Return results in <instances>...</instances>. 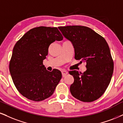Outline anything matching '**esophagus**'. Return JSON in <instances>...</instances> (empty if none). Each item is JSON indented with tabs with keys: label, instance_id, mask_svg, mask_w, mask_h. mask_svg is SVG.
<instances>
[{
	"label": "esophagus",
	"instance_id": "1",
	"mask_svg": "<svg viewBox=\"0 0 123 123\" xmlns=\"http://www.w3.org/2000/svg\"><path fill=\"white\" fill-rule=\"evenodd\" d=\"M62 76H63V77H64L65 76L67 75V74H68V72L65 70H63L62 71Z\"/></svg>",
	"mask_w": 123,
	"mask_h": 123
}]
</instances>
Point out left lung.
I'll return each instance as SVG.
<instances>
[{
    "label": "left lung",
    "mask_w": 123,
    "mask_h": 123,
    "mask_svg": "<svg viewBox=\"0 0 123 123\" xmlns=\"http://www.w3.org/2000/svg\"><path fill=\"white\" fill-rule=\"evenodd\" d=\"M63 35L72 43L75 58L86 62L84 73L69 71L74 78L70 92L74 98L91 102L103 95L113 72V62L108 43L91 28L81 25L59 27Z\"/></svg>",
    "instance_id": "1"
}]
</instances>
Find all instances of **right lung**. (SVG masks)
I'll list each match as a JSON object with an SVG mask.
<instances>
[{"label": "right lung", "instance_id": "1", "mask_svg": "<svg viewBox=\"0 0 123 123\" xmlns=\"http://www.w3.org/2000/svg\"><path fill=\"white\" fill-rule=\"evenodd\" d=\"M63 36L56 27H39L27 32L15 44L10 62V72L15 87L23 96L42 101L54 93L62 73L46 69L43 64L49 45Z\"/></svg>", "mask_w": 123, "mask_h": 123}]
</instances>
